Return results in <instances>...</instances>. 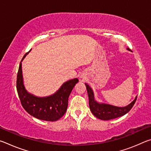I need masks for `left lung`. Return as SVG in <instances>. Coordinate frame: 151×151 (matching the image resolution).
<instances>
[{"instance_id":"left-lung-1","label":"left lung","mask_w":151,"mask_h":151,"mask_svg":"<svg viewBox=\"0 0 151 151\" xmlns=\"http://www.w3.org/2000/svg\"><path fill=\"white\" fill-rule=\"evenodd\" d=\"M128 50H130L129 48H128ZM85 85L88 93L89 107H90L91 112L96 118L101 120L108 121V120L116 119L117 117L124 115L132 108L137 101V96H136L134 100L131 104L124 107H118L110 105V104L98 103L94 100L93 90L87 84L85 83Z\"/></svg>"}]
</instances>
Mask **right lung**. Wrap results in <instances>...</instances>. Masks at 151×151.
<instances>
[{
  "label": "right lung",
  "instance_id": "obj_1",
  "mask_svg": "<svg viewBox=\"0 0 151 151\" xmlns=\"http://www.w3.org/2000/svg\"><path fill=\"white\" fill-rule=\"evenodd\" d=\"M27 53L24 55L22 60ZM22 60L20 61L17 73V90L22 107L28 113L37 119L47 121H57L66 112L68 97L78 80L75 78L66 82L57 93L51 96L42 98L35 96L28 93L24 86Z\"/></svg>",
  "mask_w": 151,
  "mask_h": 151
}]
</instances>
